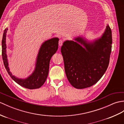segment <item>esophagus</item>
Here are the masks:
<instances>
[{"instance_id":"obj_1","label":"esophagus","mask_w":124,"mask_h":124,"mask_svg":"<svg viewBox=\"0 0 124 124\" xmlns=\"http://www.w3.org/2000/svg\"><path fill=\"white\" fill-rule=\"evenodd\" d=\"M63 43V41L62 39H60V40H59V46H60H60H61L62 45Z\"/></svg>"}]
</instances>
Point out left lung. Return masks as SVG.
<instances>
[{
	"label": "left lung",
	"mask_w": 124,
	"mask_h": 124,
	"mask_svg": "<svg viewBox=\"0 0 124 124\" xmlns=\"http://www.w3.org/2000/svg\"><path fill=\"white\" fill-rule=\"evenodd\" d=\"M74 40L77 42L65 41L61 48L66 76L74 88L90 87L101 78L108 67L113 42L111 30L107 25L102 36L93 43L80 37Z\"/></svg>",
	"instance_id": "left-lung-1"
}]
</instances>
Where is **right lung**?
Returning a JSON list of instances; mask_svg holds the SVG:
<instances>
[{
	"label": "right lung",
	"mask_w": 124,
	"mask_h": 124,
	"mask_svg": "<svg viewBox=\"0 0 124 124\" xmlns=\"http://www.w3.org/2000/svg\"><path fill=\"white\" fill-rule=\"evenodd\" d=\"M8 28L4 31L2 39V57L5 67L10 77L17 83L22 87L29 89H37L41 87L45 82L48 76L49 64L52 56L55 54L58 48L59 39L57 37L51 39L42 44L39 49L37 57L36 67L33 73L25 79L17 78L12 75L8 66L6 55V37Z\"/></svg>",
	"instance_id": "obj_1"
}]
</instances>
